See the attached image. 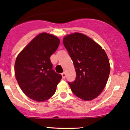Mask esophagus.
Masks as SVG:
<instances>
[{"instance_id": "1", "label": "esophagus", "mask_w": 130, "mask_h": 130, "mask_svg": "<svg viewBox=\"0 0 130 130\" xmlns=\"http://www.w3.org/2000/svg\"><path fill=\"white\" fill-rule=\"evenodd\" d=\"M62 78H66V73H62Z\"/></svg>"}]
</instances>
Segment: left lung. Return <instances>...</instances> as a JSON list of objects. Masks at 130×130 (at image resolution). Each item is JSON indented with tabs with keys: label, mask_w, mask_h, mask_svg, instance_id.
I'll use <instances>...</instances> for the list:
<instances>
[{
	"label": "left lung",
	"mask_w": 130,
	"mask_h": 130,
	"mask_svg": "<svg viewBox=\"0 0 130 130\" xmlns=\"http://www.w3.org/2000/svg\"><path fill=\"white\" fill-rule=\"evenodd\" d=\"M63 43L76 71L75 80L68 82L71 91L84 100L96 98L104 89L109 76L107 54L92 39L80 33L66 36Z\"/></svg>",
	"instance_id": "8db88e82"
}]
</instances>
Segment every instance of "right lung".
Listing matches in <instances>:
<instances>
[{
  "label": "right lung",
  "mask_w": 130,
  "mask_h": 130,
  "mask_svg": "<svg viewBox=\"0 0 130 130\" xmlns=\"http://www.w3.org/2000/svg\"><path fill=\"white\" fill-rule=\"evenodd\" d=\"M59 44L56 36L41 33L27 44L16 59V78L22 91L32 100L44 101L55 94L62 75L52 69L50 56Z\"/></svg>",
  "instance_id": "add662e5"
}]
</instances>
